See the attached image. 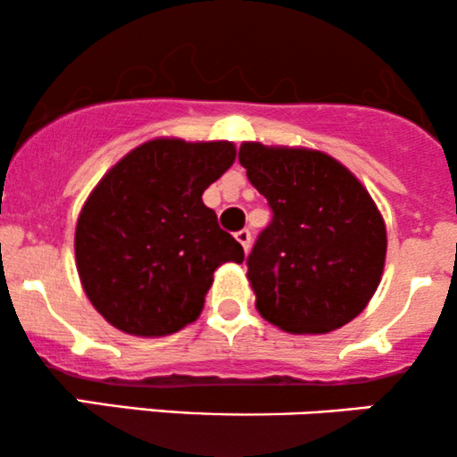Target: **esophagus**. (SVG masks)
I'll return each mask as SVG.
<instances>
[{
  "label": "esophagus",
  "instance_id": "obj_1",
  "mask_svg": "<svg viewBox=\"0 0 457 457\" xmlns=\"http://www.w3.org/2000/svg\"><path fill=\"white\" fill-rule=\"evenodd\" d=\"M236 240L243 245V249L246 253V251H249V246H251V232H249V229H240V232H236Z\"/></svg>",
  "mask_w": 457,
  "mask_h": 457
}]
</instances>
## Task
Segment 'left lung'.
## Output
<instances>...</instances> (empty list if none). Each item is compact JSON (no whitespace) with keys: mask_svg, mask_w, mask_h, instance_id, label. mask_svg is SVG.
<instances>
[{"mask_svg":"<svg viewBox=\"0 0 457 457\" xmlns=\"http://www.w3.org/2000/svg\"><path fill=\"white\" fill-rule=\"evenodd\" d=\"M238 161L272 211L246 260L260 316L292 335L348 324L374 296L386 258L385 219L367 188L320 150L245 141Z\"/></svg>","mask_w":457,"mask_h":457,"instance_id":"left-lung-1","label":"left lung"}]
</instances>
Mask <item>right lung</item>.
<instances>
[{
  "label": "right lung",
  "mask_w": 457,
  "mask_h": 457,
  "mask_svg": "<svg viewBox=\"0 0 457 457\" xmlns=\"http://www.w3.org/2000/svg\"><path fill=\"white\" fill-rule=\"evenodd\" d=\"M234 161L232 141L156 137L94 187L77 219V272L112 327L135 337L185 328L202 313L214 270L245 260L202 199Z\"/></svg>",
  "instance_id": "right-lung-1"
}]
</instances>
